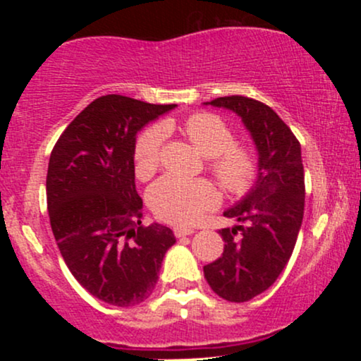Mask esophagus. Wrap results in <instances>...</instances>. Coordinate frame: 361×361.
Instances as JSON below:
<instances>
[{
  "label": "esophagus",
  "mask_w": 361,
  "mask_h": 361,
  "mask_svg": "<svg viewBox=\"0 0 361 361\" xmlns=\"http://www.w3.org/2000/svg\"><path fill=\"white\" fill-rule=\"evenodd\" d=\"M173 233H175L176 238H185V235H192L195 233V229H193V227L176 226L175 229H173Z\"/></svg>",
  "instance_id": "34e87169"
}]
</instances>
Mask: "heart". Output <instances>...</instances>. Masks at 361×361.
<instances>
[{
	"label": "heart",
	"instance_id": "1",
	"mask_svg": "<svg viewBox=\"0 0 361 361\" xmlns=\"http://www.w3.org/2000/svg\"><path fill=\"white\" fill-rule=\"evenodd\" d=\"M169 123L146 128L135 140L134 169L140 180L157 171L161 149ZM185 134L200 154L209 157V168L229 193L243 195L256 178V156L250 147L234 144V135L222 118L214 114H195L185 122ZM217 188L207 180L164 176L149 188L147 202L157 217L173 224H192L205 210L219 204Z\"/></svg>",
	"mask_w": 361,
	"mask_h": 361
}]
</instances>
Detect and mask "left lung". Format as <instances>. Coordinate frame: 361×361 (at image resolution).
<instances>
[{"instance_id": "obj_1", "label": "left lung", "mask_w": 361, "mask_h": 361, "mask_svg": "<svg viewBox=\"0 0 361 361\" xmlns=\"http://www.w3.org/2000/svg\"><path fill=\"white\" fill-rule=\"evenodd\" d=\"M241 118L258 152V176L239 202L224 210L239 226L221 231L224 252L205 264L210 288L229 302H247L275 283L287 267L304 219L300 144L264 103L247 97L207 102Z\"/></svg>"}]
</instances>
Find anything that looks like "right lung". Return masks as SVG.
<instances>
[{"mask_svg": "<svg viewBox=\"0 0 361 361\" xmlns=\"http://www.w3.org/2000/svg\"><path fill=\"white\" fill-rule=\"evenodd\" d=\"M175 106L97 98L62 132L49 159L47 209L62 258L82 288L110 305L146 300L176 243L169 227L140 222L134 171L137 132Z\"/></svg>", "mask_w": 361, "mask_h": 361, "instance_id": "add662e5", "label": "right lung"}]
</instances>
